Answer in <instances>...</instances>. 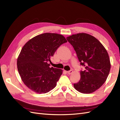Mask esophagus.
<instances>
[{"instance_id":"34e87169","label":"esophagus","mask_w":120,"mask_h":120,"mask_svg":"<svg viewBox=\"0 0 120 120\" xmlns=\"http://www.w3.org/2000/svg\"><path fill=\"white\" fill-rule=\"evenodd\" d=\"M73 72V71L72 70H69V71H67V73H68V74H69V75H70V74H71V73Z\"/></svg>"}]
</instances>
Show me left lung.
I'll list each match as a JSON object with an SVG mask.
<instances>
[{"instance_id": "8db88e82", "label": "left lung", "mask_w": 120, "mask_h": 120, "mask_svg": "<svg viewBox=\"0 0 120 120\" xmlns=\"http://www.w3.org/2000/svg\"><path fill=\"white\" fill-rule=\"evenodd\" d=\"M66 39L85 68L80 72V80L73 86L82 93H93L102 86L109 75L111 65L107 52L97 38L87 33L73 34Z\"/></svg>"}]
</instances>
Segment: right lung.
Returning <instances> with one entry per match:
<instances>
[{
	"instance_id": "add662e5",
	"label": "right lung",
	"mask_w": 120,
	"mask_h": 120,
	"mask_svg": "<svg viewBox=\"0 0 120 120\" xmlns=\"http://www.w3.org/2000/svg\"><path fill=\"white\" fill-rule=\"evenodd\" d=\"M67 41L62 35L45 33L34 37L23 46L17 59V68L29 89L42 94L56 87L63 71L50 68L48 62L57 49Z\"/></svg>"
}]
</instances>
